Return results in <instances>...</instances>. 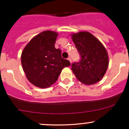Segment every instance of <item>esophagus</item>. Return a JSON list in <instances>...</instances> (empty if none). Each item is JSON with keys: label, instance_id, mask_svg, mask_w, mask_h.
<instances>
[{"label": "esophagus", "instance_id": "esophagus-1", "mask_svg": "<svg viewBox=\"0 0 129 129\" xmlns=\"http://www.w3.org/2000/svg\"><path fill=\"white\" fill-rule=\"evenodd\" d=\"M67 59H68V60H69V62H71V63H72V59H71V57H69V58H67Z\"/></svg>", "mask_w": 129, "mask_h": 129}]
</instances>
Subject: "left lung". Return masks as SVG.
Listing matches in <instances>:
<instances>
[{"label":"left lung","instance_id":"8db88e82","mask_svg":"<svg viewBox=\"0 0 129 129\" xmlns=\"http://www.w3.org/2000/svg\"><path fill=\"white\" fill-rule=\"evenodd\" d=\"M72 39L80 56L72 64L77 79L85 85H92L102 79L109 66L107 52L102 43L88 32L72 34Z\"/></svg>","mask_w":129,"mask_h":129}]
</instances>
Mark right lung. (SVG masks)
Returning <instances> with one entry per match:
<instances>
[{
	"instance_id": "1",
	"label": "right lung",
	"mask_w": 129,
	"mask_h": 129,
	"mask_svg": "<svg viewBox=\"0 0 129 129\" xmlns=\"http://www.w3.org/2000/svg\"><path fill=\"white\" fill-rule=\"evenodd\" d=\"M57 36L54 31H44L32 38L22 52L23 70L36 87H50L57 81L62 70L71 65L61 56L60 49H55Z\"/></svg>"
}]
</instances>
